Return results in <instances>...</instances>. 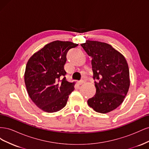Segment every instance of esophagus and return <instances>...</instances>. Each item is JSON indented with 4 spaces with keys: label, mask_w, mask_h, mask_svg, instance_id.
<instances>
[{
    "label": "esophagus",
    "mask_w": 149,
    "mask_h": 149,
    "mask_svg": "<svg viewBox=\"0 0 149 149\" xmlns=\"http://www.w3.org/2000/svg\"><path fill=\"white\" fill-rule=\"evenodd\" d=\"M78 84H82L83 83H84V80H83V79L79 80V81H78Z\"/></svg>",
    "instance_id": "1"
}]
</instances>
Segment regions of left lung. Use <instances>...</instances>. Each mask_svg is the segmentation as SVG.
<instances>
[{
  "instance_id": "obj_1",
  "label": "left lung",
  "mask_w": 149,
  "mask_h": 149,
  "mask_svg": "<svg viewBox=\"0 0 149 149\" xmlns=\"http://www.w3.org/2000/svg\"><path fill=\"white\" fill-rule=\"evenodd\" d=\"M81 45L92 57L93 78L96 79V94L88 104L97 112L107 113L119 107L127 95L130 86L127 63L107 43L88 40Z\"/></svg>"
}]
</instances>
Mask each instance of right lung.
Wrapping results in <instances>:
<instances>
[{
    "instance_id": "add662e5",
    "label": "right lung",
    "mask_w": 149,
    "mask_h": 149,
    "mask_svg": "<svg viewBox=\"0 0 149 149\" xmlns=\"http://www.w3.org/2000/svg\"><path fill=\"white\" fill-rule=\"evenodd\" d=\"M78 44L56 40L46 45L27 62L25 83L31 100L45 112L61 110L74 89V83L66 78V54Z\"/></svg>"
}]
</instances>
